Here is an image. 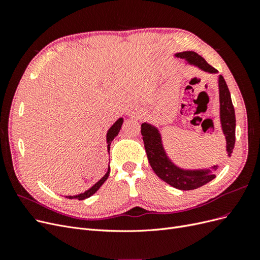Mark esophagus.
<instances>
[{
    "mask_svg": "<svg viewBox=\"0 0 260 260\" xmlns=\"http://www.w3.org/2000/svg\"><path fill=\"white\" fill-rule=\"evenodd\" d=\"M136 115H137V113H136Z\"/></svg>",
    "mask_w": 260,
    "mask_h": 260,
    "instance_id": "esophagus-1",
    "label": "esophagus"
}]
</instances>
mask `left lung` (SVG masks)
I'll list each match as a JSON object with an SVG mask.
<instances>
[{
    "instance_id": "obj_1",
    "label": "left lung",
    "mask_w": 260,
    "mask_h": 260,
    "mask_svg": "<svg viewBox=\"0 0 260 260\" xmlns=\"http://www.w3.org/2000/svg\"><path fill=\"white\" fill-rule=\"evenodd\" d=\"M176 57L183 58L187 65L198 67L208 74H217V69L210 66L201 55L193 51H185L175 54ZM220 123L225 138L226 156H231L235 143V113L232 104L231 94L221 75L218 76ZM141 133L143 136L144 147L147 158L157 177L178 190L190 191L201 187L216 178L215 171L218 166L209 168L184 169L179 167L168 156L162 144L161 135L156 125L143 122L141 124Z\"/></svg>"
}]
</instances>
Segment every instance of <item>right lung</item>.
<instances>
[{
    "label": "right lung",
    "mask_w": 260,
    "mask_h": 260,
    "mask_svg": "<svg viewBox=\"0 0 260 260\" xmlns=\"http://www.w3.org/2000/svg\"><path fill=\"white\" fill-rule=\"evenodd\" d=\"M122 122H123V118L120 117L118 118V119L114 122V124L112 125L111 128L108 129L107 133H106V142H107V151L109 153V148H111V143L113 142V140L118 136V133H119L120 129H121V125H122ZM109 171H111V167H109L108 165V168H107V171L106 174L102 177L98 182L95 184H93L89 190L84 191L83 193H80V194H77V195H65L66 199H69V200H73V199H76V200H79V201H82V200H85L90 198V196H92L94 193H95L99 188L103 185V183L105 182V181L107 180L108 176H109Z\"/></svg>",
    "instance_id": "add662e5"
}]
</instances>
